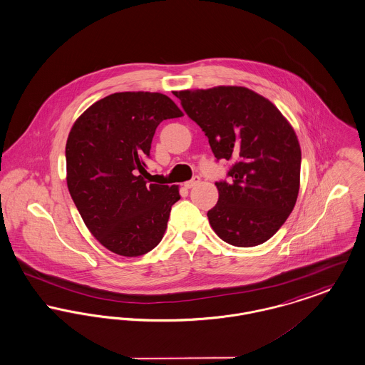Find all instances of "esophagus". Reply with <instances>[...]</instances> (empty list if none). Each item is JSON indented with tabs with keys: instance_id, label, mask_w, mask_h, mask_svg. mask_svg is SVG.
<instances>
[{
	"instance_id": "34e87169",
	"label": "esophagus",
	"mask_w": 365,
	"mask_h": 365,
	"mask_svg": "<svg viewBox=\"0 0 365 365\" xmlns=\"http://www.w3.org/2000/svg\"><path fill=\"white\" fill-rule=\"evenodd\" d=\"M200 182H201V178L195 175V176H193V179H192V180H189V182H186V183H185V187H187V189H192V187H194V186H197Z\"/></svg>"
}]
</instances>
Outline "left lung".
Listing matches in <instances>:
<instances>
[{"mask_svg": "<svg viewBox=\"0 0 365 365\" xmlns=\"http://www.w3.org/2000/svg\"><path fill=\"white\" fill-rule=\"evenodd\" d=\"M186 114L208 138L216 160L233 161L216 182L208 211L215 233L235 247L263 244L292 212L300 182L299 142L269 99L244 86L180 91Z\"/></svg>", "mask_w": 365, "mask_h": 365, "instance_id": "obj_1", "label": "left lung"}]
</instances>
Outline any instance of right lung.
<instances>
[{"instance_id":"add662e5","label":"right lung","mask_w":365,"mask_h":365,"mask_svg":"<svg viewBox=\"0 0 365 365\" xmlns=\"http://www.w3.org/2000/svg\"><path fill=\"white\" fill-rule=\"evenodd\" d=\"M183 113L158 92H117L77 118L66 143L67 187L86 227L108 251L140 257L158 245L178 186L149 183L158 124Z\"/></svg>"}]
</instances>
